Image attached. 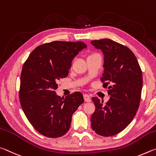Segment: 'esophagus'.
<instances>
[{"label":"esophagus","instance_id":"34e87169","mask_svg":"<svg viewBox=\"0 0 156 156\" xmlns=\"http://www.w3.org/2000/svg\"><path fill=\"white\" fill-rule=\"evenodd\" d=\"M83 98H84V101H86V102H90L91 101L90 97L89 95L87 94H83Z\"/></svg>","mask_w":156,"mask_h":156}]
</instances>
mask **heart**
<instances>
[{"label": "heart", "instance_id": "obj_1", "mask_svg": "<svg viewBox=\"0 0 156 156\" xmlns=\"http://www.w3.org/2000/svg\"><path fill=\"white\" fill-rule=\"evenodd\" d=\"M93 55H97V54H95V53H94V54H91V55H90L89 57H90V56H93Z\"/></svg>", "mask_w": 156, "mask_h": 156}]
</instances>
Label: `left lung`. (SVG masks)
<instances>
[{
	"label": "left lung",
	"instance_id": "left-lung-1",
	"mask_svg": "<svg viewBox=\"0 0 156 156\" xmlns=\"http://www.w3.org/2000/svg\"><path fill=\"white\" fill-rule=\"evenodd\" d=\"M104 55L103 88H108L110 99L105 104L92 97L95 111L91 127L102 136H112L125 129L136 116L140 105L143 75L135 55L129 48L110 39L92 40Z\"/></svg>",
	"mask_w": 156,
	"mask_h": 156
}]
</instances>
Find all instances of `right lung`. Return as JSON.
<instances>
[{"mask_svg": "<svg viewBox=\"0 0 156 156\" xmlns=\"http://www.w3.org/2000/svg\"><path fill=\"white\" fill-rule=\"evenodd\" d=\"M86 48L82 42L54 41L35 48L24 62L20 105L30 123L43 136L57 138L66 134L73 113L83 103L80 92L61 98L55 90L58 80L68 76L73 59Z\"/></svg>", "mask_w": 156, "mask_h": 156, "instance_id": "add662e5", "label": "right lung"}]
</instances>
